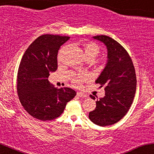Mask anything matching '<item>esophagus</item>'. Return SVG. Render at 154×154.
<instances>
[{
  "label": "esophagus",
  "instance_id": "34e87169",
  "mask_svg": "<svg viewBox=\"0 0 154 154\" xmlns=\"http://www.w3.org/2000/svg\"><path fill=\"white\" fill-rule=\"evenodd\" d=\"M77 96L80 97H87L86 94H84V93L82 92H77Z\"/></svg>",
  "mask_w": 154,
  "mask_h": 154
}]
</instances>
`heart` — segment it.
Returning a JSON list of instances; mask_svg holds the SVG:
<instances>
[{
  "instance_id": "1",
  "label": "heart",
  "mask_w": 154,
  "mask_h": 154,
  "mask_svg": "<svg viewBox=\"0 0 154 154\" xmlns=\"http://www.w3.org/2000/svg\"><path fill=\"white\" fill-rule=\"evenodd\" d=\"M84 54H85L87 60H94L100 54V49L99 46L94 42H89L86 44L84 46ZM87 78L88 75L86 74L83 73L75 76L72 82H73L75 85L79 86L83 82L86 81L87 79Z\"/></svg>"
}]
</instances>
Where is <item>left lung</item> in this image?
<instances>
[{"label": "left lung", "mask_w": 154, "mask_h": 154, "mask_svg": "<svg viewBox=\"0 0 154 154\" xmlns=\"http://www.w3.org/2000/svg\"><path fill=\"white\" fill-rule=\"evenodd\" d=\"M93 38L107 46L108 60L95 82L104 87L105 97L97 100L95 109L89 112V118L97 125L105 127L117 123L129 111L136 92L137 79L132 59L122 45L109 36Z\"/></svg>", "instance_id": "left-lung-1"}]
</instances>
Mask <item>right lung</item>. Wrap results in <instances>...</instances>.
Returning <instances> with one entry per match:
<instances>
[{"instance_id":"1","label":"right lung","mask_w":154,"mask_h":154,"mask_svg":"<svg viewBox=\"0 0 154 154\" xmlns=\"http://www.w3.org/2000/svg\"><path fill=\"white\" fill-rule=\"evenodd\" d=\"M68 36L45 34L26 49L19 66L17 89L25 110L33 118L49 121L63 113L67 103L76 95L68 87L57 89L48 80L57 68V54Z\"/></svg>"}]
</instances>
